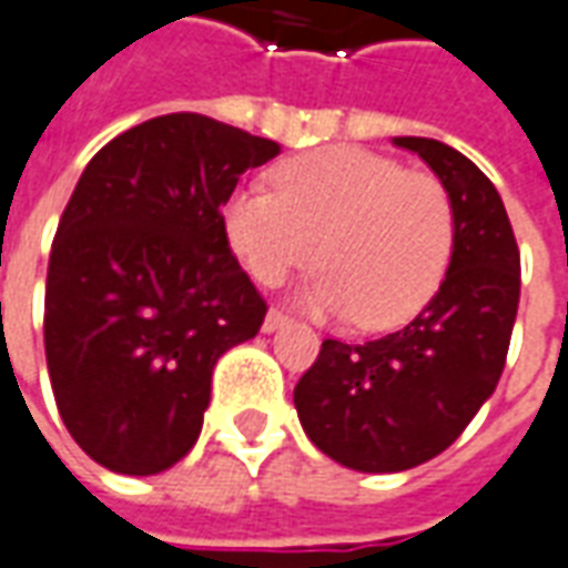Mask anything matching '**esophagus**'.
<instances>
[{
	"label": "esophagus",
	"instance_id": "1",
	"mask_svg": "<svg viewBox=\"0 0 568 568\" xmlns=\"http://www.w3.org/2000/svg\"><path fill=\"white\" fill-rule=\"evenodd\" d=\"M284 324H291V315H287V312H281V308H268V315H265L263 321L265 333H275V329H281Z\"/></svg>",
	"mask_w": 568,
	"mask_h": 568
}]
</instances>
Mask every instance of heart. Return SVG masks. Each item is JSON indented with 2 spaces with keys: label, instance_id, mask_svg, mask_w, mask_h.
<instances>
[{
  "label": "heart",
  "instance_id": "1",
  "mask_svg": "<svg viewBox=\"0 0 568 568\" xmlns=\"http://www.w3.org/2000/svg\"><path fill=\"white\" fill-rule=\"evenodd\" d=\"M232 251L260 284L315 265L317 308L364 329L416 317L440 287L456 244V204L440 176L361 146H324L275 168V192L251 186L226 201Z\"/></svg>",
  "mask_w": 568,
  "mask_h": 568
}]
</instances>
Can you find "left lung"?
I'll return each instance as SVG.
<instances>
[{
	"label": "left lung",
	"mask_w": 568,
	"mask_h": 568,
	"mask_svg": "<svg viewBox=\"0 0 568 568\" xmlns=\"http://www.w3.org/2000/svg\"><path fill=\"white\" fill-rule=\"evenodd\" d=\"M440 176L456 244L440 291L406 327L369 342L324 339L293 388L308 440L369 474L416 468L477 416L508 357L520 303V251L489 176L428 136H394Z\"/></svg>",
	"instance_id": "1"
}]
</instances>
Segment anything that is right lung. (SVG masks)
Here are the masks:
<instances>
[{"label": "right lung", "mask_w": 568, "mask_h": 568, "mask_svg": "<svg viewBox=\"0 0 568 568\" xmlns=\"http://www.w3.org/2000/svg\"><path fill=\"white\" fill-rule=\"evenodd\" d=\"M281 146L199 112L124 131L88 162L45 281V357L72 440L115 474H159L199 440L216 357L268 312L223 204Z\"/></svg>", "instance_id": "right-lung-1"}]
</instances>
